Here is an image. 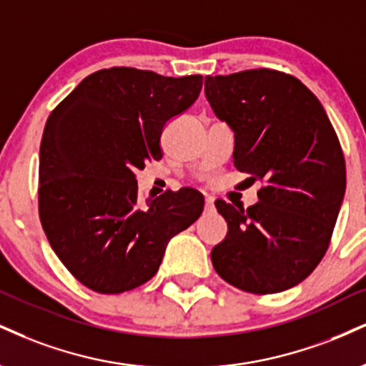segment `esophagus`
<instances>
[{"label": "esophagus", "mask_w": 366, "mask_h": 366, "mask_svg": "<svg viewBox=\"0 0 366 366\" xmlns=\"http://www.w3.org/2000/svg\"><path fill=\"white\" fill-rule=\"evenodd\" d=\"M204 206H206V209H213L214 208V199L211 196H206V199H204Z\"/></svg>", "instance_id": "1"}]
</instances>
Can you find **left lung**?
Here are the masks:
<instances>
[{"mask_svg":"<svg viewBox=\"0 0 366 366\" xmlns=\"http://www.w3.org/2000/svg\"><path fill=\"white\" fill-rule=\"evenodd\" d=\"M204 94L235 133L233 164L264 184L247 209L214 202L228 233L213 267L249 293L293 288L322 261L345 197L336 131L309 88L276 69L206 76Z\"/></svg>","mask_w":366,"mask_h":366,"instance_id":"left-lung-1","label":"left lung"}]
</instances>
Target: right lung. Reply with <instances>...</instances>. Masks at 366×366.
<instances>
[{"label": "right lung", "instance_id": "right-lung-1", "mask_svg": "<svg viewBox=\"0 0 366 366\" xmlns=\"http://www.w3.org/2000/svg\"><path fill=\"white\" fill-rule=\"evenodd\" d=\"M201 74L136 68L92 73L47 119L39 164V217L66 269L97 293L138 288L157 274L167 244L201 217L194 189L138 201L136 170L160 160L172 117L199 97Z\"/></svg>", "mask_w": 366, "mask_h": 366}]
</instances>
